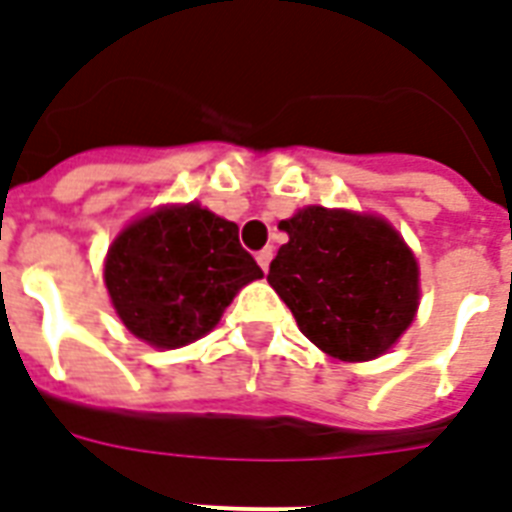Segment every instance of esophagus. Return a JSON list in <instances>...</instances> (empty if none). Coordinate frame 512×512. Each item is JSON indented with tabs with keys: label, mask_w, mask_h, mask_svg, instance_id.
Wrapping results in <instances>:
<instances>
[{
	"label": "esophagus",
	"mask_w": 512,
	"mask_h": 512,
	"mask_svg": "<svg viewBox=\"0 0 512 512\" xmlns=\"http://www.w3.org/2000/svg\"><path fill=\"white\" fill-rule=\"evenodd\" d=\"M271 260H273V249H263V252H257V265H260L263 271H268Z\"/></svg>",
	"instance_id": "34e87169"
}]
</instances>
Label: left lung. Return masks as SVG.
Listing matches in <instances>:
<instances>
[{"instance_id":"1","label":"left lung","mask_w":512,"mask_h":512,"mask_svg":"<svg viewBox=\"0 0 512 512\" xmlns=\"http://www.w3.org/2000/svg\"><path fill=\"white\" fill-rule=\"evenodd\" d=\"M290 236L268 284L300 333L343 362L392 349L419 308V265L392 225L373 214L306 206L279 222Z\"/></svg>"}]
</instances>
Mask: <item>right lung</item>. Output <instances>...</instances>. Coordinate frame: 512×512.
<instances>
[{
	"label": "right lung",
	"mask_w": 512,
	"mask_h": 512,
	"mask_svg": "<svg viewBox=\"0 0 512 512\" xmlns=\"http://www.w3.org/2000/svg\"><path fill=\"white\" fill-rule=\"evenodd\" d=\"M260 276L239 244V225L198 204L144 214L112 241L104 260L120 322L158 349L212 333L236 292Z\"/></svg>",
	"instance_id": "right-lung-1"
}]
</instances>
